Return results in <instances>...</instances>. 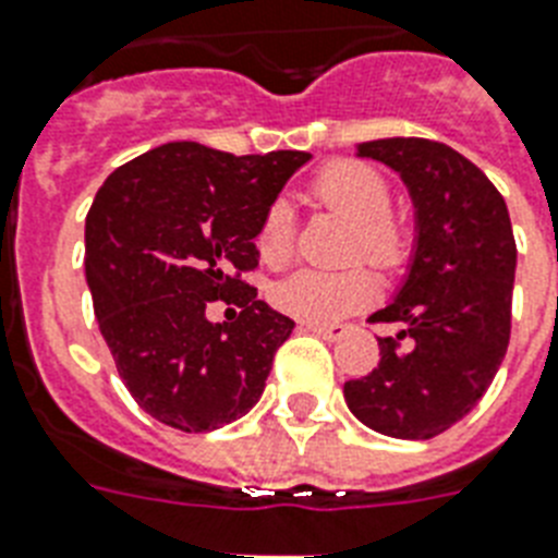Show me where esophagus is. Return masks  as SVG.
<instances>
[{"label": "esophagus", "mask_w": 558, "mask_h": 558, "mask_svg": "<svg viewBox=\"0 0 558 558\" xmlns=\"http://www.w3.org/2000/svg\"><path fill=\"white\" fill-rule=\"evenodd\" d=\"M310 332L320 335V338H326V341H338L343 332H347V326L343 324H303Z\"/></svg>", "instance_id": "esophagus-1"}]
</instances>
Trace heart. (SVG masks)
<instances>
[{
    "label": "heart",
    "mask_w": 558,
    "mask_h": 558,
    "mask_svg": "<svg viewBox=\"0 0 558 558\" xmlns=\"http://www.w3.org/2000/svg\"><path fill=\"white\" fill-rule=\"evenodd\" d=\"M312 194L324 206L355 223L352 252L369 257L378 266L398 264L404 255V240L398 226L389 220V185L381 174L364 162H332L326 166ZM257 252L266 266H283L292 255V215L287 203H271L260 217L255 234ZM375 298V280L361 266L350 269H298L271 287V303L280 312L306 324H332Z\"/></svg>",
    "instance_id": "b5f03b06"
}]
</instances>
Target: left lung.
<instances>
[{
	"mask_svg": "<svg viewBox=\"0 0 558 558\" xmlns=\"http://www.w3.org/2000/svg\"><path fill=\"white\" fill-rule=\"evenodd\" d=\"M355 157L384 162L401 177L415 238L401 287L373 315L401 329L396 338H378L381 361L366 378L343 384V398L375 433L424 441L464 418L505 361L513 226L496 185L444 143L373 140L357 143Z\"/></svg>",
	"mask_w": 558,
	"mask_h": 558,
	"instance_id": "left-lung-1",
	"label": "left lung"
}]
</instances>
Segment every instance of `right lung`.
I'll list each match as a JSON object with an SVG mask.
<instances>
[{
    "mask_svg": "<svg viewBox=\"0 0 558 558\" xmlns=\"http://www.w3.org/2000/svg\"><path fill=\"white\" fill-rule=\"evenodd\" d=\"M306 151L234 154L166 143L108 174L85 220V280L117 373L143 410L211 433L260 401L294 320L257 301V226ZM211 300L238 322L211 325ZM236 314V313H235Z\"/></svg>",
    "mask_w": 558,
    "mask_h": 558,
    "instance_id": "add662e5",
    "label": "right lung"
}]
</instances>
